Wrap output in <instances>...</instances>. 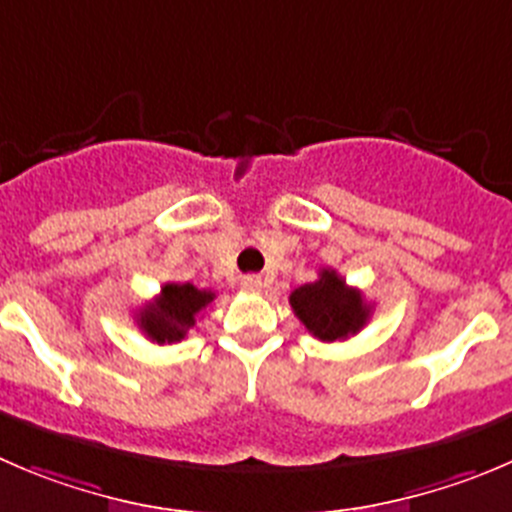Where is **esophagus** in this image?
I'll return each instance as SVG.
<instances>
[{
  "label": "esophagus",
  "instance_id": "esophagus-1",
  "mask_svg": "<svg viewBox=\"0 0 512 512\" xmlns=\"http://www.w3.org/2000/svg\"><path fill=\"white\" fill-rule=\"evenodd\" d=\"M240 287L245 292H260L262 290V277L260 275H245L240 280Z\"/></svg>",
  "mask_w": 512,
  "mask_h": 512
}]
</instances>
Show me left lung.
Wrapping results in <instances>:
<instances>
[{
  "instance_id": "8db88e82",
  "label": "left lung",
  "mask_w": 512,
  "mask_h": 512,
  "mask_svg": "<svg viewBox=\"0 0 512 512\" xmlns=\"http://www.w3.org/2000/svg\"><path fill=\"white\" fill-rule=\"evenodd\" d=\"M290 305L307 332L322 342L347 340L350 335H357L372 312L362 292L347 287L345 280L330 267H322L315 282L292 290Z\"/></svg>"
}]
</instances>
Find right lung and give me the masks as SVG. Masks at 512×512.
Instances as JSON below:
<instances>
[{
    "mask_svg": "<svg viewBox=\"0 0 512 512\" xmlns=\"http://www.w3.org/2000/svg\"><path fill=\"white\" fill-rule=\"evenodd\" d=\"M215 300L212 290H197L195 285L185 282H167L155 297V302L145 305L137 315L140 330L157 345L165 342H180L195 325L197 315Z\"/></svg>",
    "mask_w": 512,
    "mask_h": 512,
    "instance_id": "add662e5",
    "label": "right lung"
}]
</instances>
